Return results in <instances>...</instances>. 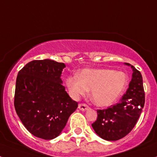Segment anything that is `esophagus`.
I'll use <instances>...</instances> for the list:
<instances>
[{"label":"esophagus","instance_id":"34e87169","mask_svg":"<svg viewBox=\"0 0 157 157\" xmlns=\"http://www.w3.org/2000/svg\"><path fill=\"white\" fill-rule=\"evenodd\" d=\"M78 109L82 111H86L89 109V107L88 105H86V104H80V105H78Z\"/></svg>","mask_w":157,"mask_h":157}]
</instances>
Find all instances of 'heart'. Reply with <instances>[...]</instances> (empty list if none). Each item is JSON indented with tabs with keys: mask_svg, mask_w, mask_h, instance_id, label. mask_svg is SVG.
Instances as JSON below:
<instances>
[{
	"mask_svg": "<svg viewBox=\"0 0 157 157\" xmlns=\"http://www.w3.org/2000/svg\"><path fill=\"white\" fill-rule=\"evenodd\" d=\"M127 73L112 69H84L78 76H71L66 85L71 96L78 99L90 90V98L98 106H110L123 95L128 85Z\"/></svg>",
	"mask_w": 157,
	"mask_h": 157,
	"instance_id": "obj_1",
	"label": "heart"
}]
</instances>
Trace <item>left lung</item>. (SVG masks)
Listing matches in <instances>:
<instances>
[{"mask_svg":"<svg viewBox=\"0 0 157 157\" xmlns=\"http://www.w3.org/2000/svg\"><path fill=\"white\" fill-rule=\"evenodd\" d=\"M133 70L129 88L120 101L103 110H97L98 119L92 124L96 134L107 141H117L132 130L145 105V92L141 72L130 63Z\"/></svg>","mask_w":157,"mask_h":157,"instance_id":"obj_1","label":"left lung"}]
</instances>
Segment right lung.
I'll return each mask as SVG.
<instances>
[{"mask_svg": "<svg viewBox=\"0 0 157 157\" xmlns=\"http://www.w3.org/2000/svg\"><path fill=\"white\" fill-rule=\"evenodd\" d=\"M63 63L52 59L33 60L16 78L14 106L30 134L39 138H56L78 108L62 85Z\"/></svg>", "mask_w": 157, "mask_h": 157, "instance_id": "add662e5", "label": "right lung"}]
</instances>
